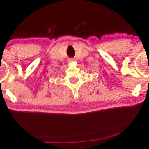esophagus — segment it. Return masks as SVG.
Masks as SVG:
<instances>
[{
    "label": "esophagus",
    "instance_id": "1",
    "mask_svg": "<svg viewBox=\"0 0 149 149\" xmlns=\"http://www.w3.org/2000/svg\"><path fill=\"white\" fill-rule=\"evenodd\" d=\"M75 60L74 59H72V58H71V59H68V61L70 62V63H71V62H73V61H74Z\"/></svg>",
    "mask_w": 149,
    "mask_h": 149
}]
</instances>
